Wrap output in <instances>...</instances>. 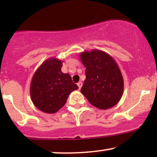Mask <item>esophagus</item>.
<instances>
[{
  "label": "esophagus",
  "instance_id": "34e87169",
  "mask_svg": "<svg viewBox=\"0 0 157 157\" xmlns=\"http://www.w3.org/2000/svg\"><path fill=\"white\" fill-rule=\"evenodd\" d=\"M77 86H78V87H79V89H81V87H82V83L81 82H79L78 83H77Z\"/></svg>",
  "mask_w": 157,
  "mask_h": 157
}]
</instances>
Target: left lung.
Listing matches in <instances>:
<instances>
[{
  "label": "left lung",
  "instance_id": "1",
  "mask_svg": "<svg viewBox=\"0 0 157 157\" xmlns=\"http://www.w3.org/2000/svg\"><path fill=\"white\" fill-rule=\"evenodd\" d=\"M80 58L86 67V80L81 93L99 109L116 105L123 94L124 80L114 59L99 49L81 52Z\"/></svg>",
  "mask_w": 157,
  "mask_h": 157
}]
</instances>
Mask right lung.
Instances as JSON below:
<instances>
[{
	"label": "right lung",
	"mask_w": 157,
	"mask_h": 157,
	"mask_svg": "<svg viewBox=\"0 0 157 157\" xmlns=\"http://www.w3.org/2000/svg\"><path fill=\"white\" fill-rule=\"evenodd\" d=\"M63 60L49 57L36 70L30 84V96L34 105L43 112L55 113L63 108L71 91L78 86L68 74L61 71Z\"/></svg>",
	"instance_id": "1"
}]
</instances>
